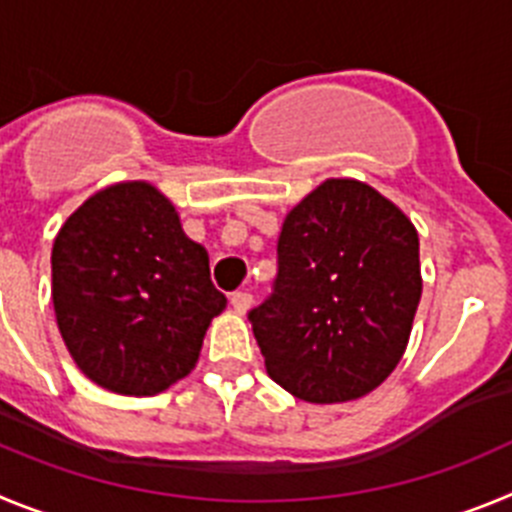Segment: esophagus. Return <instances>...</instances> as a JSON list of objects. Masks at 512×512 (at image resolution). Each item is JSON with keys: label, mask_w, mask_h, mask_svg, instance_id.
<instances>
[{"label": "esophagus", "mask_w": 512, "mask_h": 512, "mask_svg": "<svg viewBox=\"0 0 512 512\" xmlns=\"http://www.w3.org/2000/svg\"><path fill=\"white\" fill-rule=\"evenodd\" d=\"M230 305H233V310L238 312V315H246L253 305V297L248 295V292H235V295L230 297Z\"/></svg>", "instance_id": "34e87169"}]
</instances>
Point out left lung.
<instances>
[{
	"label": "left lung",
	"mask_w": 512,
	"mask_h": 512,
	"mask_svg": "<svg viewBox=\"0 0 512 512\" xmlns=\"http://www.w3.org/2000/svg\"><path fill=\"white\" fill-rule=\"evenodd\" d=\"M277 253L274 295L248 315L266 374L315 405L377 390L423 292L410 217L359 179H325L287 212Z\"/></svg>",
	"instance_id": "obj_1"
}]
</instances>
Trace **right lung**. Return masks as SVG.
<instances>
[{"instance_id": "obj_1", "label": "right lung", "mask_w": 512, "mask_h": 512, "mask_svg": "<svg viewBox=\"0 0 512 512\" xmlns=\"http://www.w3.org/2000/svg\"><path fill=\"white\" fill-rule=\"evenodd\" d=\"M53 310L71 359L94 384L148 397L187 377L228 300L174 202L117 182L76 207L51 253Z\"/></svg>"}]
</instances>
